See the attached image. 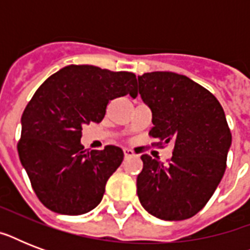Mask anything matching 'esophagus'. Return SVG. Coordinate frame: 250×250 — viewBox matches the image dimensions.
<instances>
[{
	"mask_svg": "<svg viewBox=\"0 0 250 250\" xmlns=\"http://www.w3.org/2000/svg\"><path fill=\"white\" fill-rule=\"evenodd\" d=\"M123 153H125V158H129V157H135V152H133L132 149H128V148L123 149Z\"/></svg>",
	"mask_w": 250,
	"mask_h": 250,
	"instance_id": "1",
	"label": "esophagus"
}]
</instances>
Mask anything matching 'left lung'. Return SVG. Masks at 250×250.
<instances>
[{"mask_svg": "<svg viewBox=\"0 0 250 250\" xmlns=\"http://www.w3.org/2000/svg\"><path fill=\"white\" fill-rule=\"evenodd\" d=\"M139 93L150 107L154 145L172 141L168 164L143 154L137 196L144 209L165 221H183L206 205L227 166L231 131L213 93L175 72L139 76ZM133 97V96H132Z\"/></svg>", "mask_w": 250, "mask_h": 250, "instance_id": "8db88e82", "label": "left lung"}]
</instances>
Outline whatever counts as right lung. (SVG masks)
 <instances>
[{
  "label": "right lung",
  "instance_id": "add662e5",
  "mask_svg": "<svg viewBox=\"0 0 250 250\" xmlns=\"http://www.w3.org/2000/svg\"><path fill=\"white\" fill-rule=\"evenodd\" d=\"M137 96L136 75L70 64L39 86L21 115L18 154L37 198L52 211L88 213L123 161L119 146L88 150L82 127L101 122L114 98Z\"/></svg>",
  "mask_w": 250,
  "mask_h": 250
}]
</instances>
